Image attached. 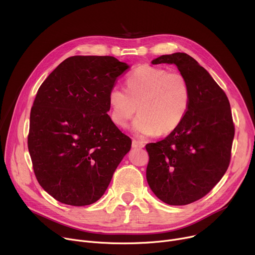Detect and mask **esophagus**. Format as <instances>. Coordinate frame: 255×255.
Segmentation results:
<instances>
[{"instance_id":"1","label":"esophagus","mask_w":255,"mask_h":255,"mask_svg":"<svg viewBox=\"0 0 255 255\" xmlns=\"http://www.w3.org/2000/svg\"><path fill=\"white\" fill-rule=\"evenodd\" d=\"M132 146L133 148H143L144 143L140 140H136V139H133L132 140Z\"/></svg>"}]
</instances>
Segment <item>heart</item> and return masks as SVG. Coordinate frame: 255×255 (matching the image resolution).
I'll list each match as a JSON object with an SVG mask.
<instances>
[{
    "mask_svg": "<svg viewBox=\"0 0 255 255\" xmlns=\"http://www.w3.org/2000/svg\"><path fill=\"white\" fill-rule=\"evenodd\" d=\"M127 90L114 87L109 93L110 114L119 127L135 115L133 129L140 135L168 134L176 130L190 105V88L178 71L141 65L126 79Z\"/></svg>",
    "mask_w": 255,
    "mask_h": 255,
    "instance_id": "heart-1",
    "label": "heart"
}]
</instances>
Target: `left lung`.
Here are the masks:
<instances>
[{
  "mask_svg": "<svg viewBox=\"0 0 255 255\" xmlns=\"http://www.w3.org/2000/svg\"><path fill=\"white\" fill-rule=\"evenodd\" d=\"M175 64L190 88V105L181 125L162 140L145 144L146 181L155 195L185 206L207 195L229 168L235 136L231 104L209 72L184 52L152 64Z\"/></svg>",
  "mask_w": 255,
  "mask_h": 255,
  "instance_id": "8db88e82",
  "label": "left lung"
}]
</instances>
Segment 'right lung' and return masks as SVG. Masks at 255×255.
Listing matches in <instances>:
<instances>
[{"label":"right lung","mask_w":255,"mask_h":255,"mask_svg":"<svg viewBox=\"0 0 255 255\" xmlns=\"http://www.w3.org/2000/svg\"><path fill=\"white\" fill-rule=\"evenodd\" d=\"M128 68L110 56H74L38 89L28 148L38 183L62 204L97 202L131 149L106 114L109 93Z\"/></svg>","instance_id":"right-lung-1"}]
</instances>
